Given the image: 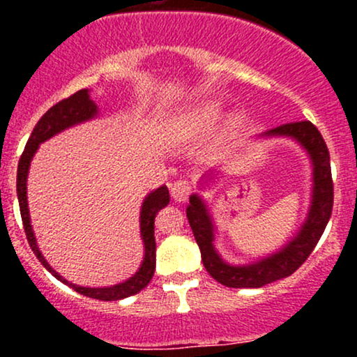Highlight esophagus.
I'll use <instances>...</instances> for the list:
<instances>
[{
  "label": "esophagus",
  "instance_id": "34e87169",
  "mask_svg": "<svg viewBox=\"0 0 357 357\" xmlns=\"http://www.w3.org/2000/svg\"><path fill=\"white\" fill-rule=\"evenodd\" d=\"M192 192V186L190 181H186V179H178V181H174L171 184V195H173V198L176 202L179 203H184L188 202V198L191 196Z\"/></svg>",
  "mask_w": 357,
  "mask_h": 357
}]
</instances>
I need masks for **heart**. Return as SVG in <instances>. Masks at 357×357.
<instances>
[{
  "label": "heart",
  "instance_id": "b5f03b06",
  "mask_svg": "<svg viewBox=\"0 0 357 357\" xmlns=\"http://www.w3.org/2000/svg\"><path fill=\"white\" fill-rule=\"evenodd\" d=\"M216 117H218L216 105H199V107L192 109L190 112L174 119V122L169 127L171 137L178 139V141H184V139L202 136V134L208 132L211 129Z\"/></svg>",
  "mask_w": 357,
  "mask_h": 357
}]
</instances>
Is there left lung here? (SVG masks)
Returning <instances> with one entry per match:
<instances>
[{
	"mask_svg": "<svg viewBox=\"0 0 357 357\" xmlns=\"http://www.w3.org/2000/svg\"><path fill=\"white\" fill-rule=\"evenodd\" d=\"M261 136L296 139L307 151L312 161V202H310L305 223L302 225L297 236H294L284 248L253 264L230 265L218 255L213 245L215 227H213L206 204L198 195L191 196L190 206L186 208V216L199 252H202L204 268L221 285L233 287V289H258V287L292 275L312 253L333 213L334 184L333 174H331L329 149L317 127L309 121L290 122V124H282L275 129H270Z\"/></svg>",
	"mask_w": 357,
	"mask_h": 357,
	"instance_id": "obj_1",
	"label": "left lung"
}]
</instances>
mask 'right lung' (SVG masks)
<instances>
[{"instance_id": "right-lung-1", "label": "right lung", "mask_w": 357, "mask_h": 357, "mask_svg": "<svg viewBox=\"0 0 357 357\" xmlns=\"http://www.w3.org/2000/svg\"><path fill=\"white\" fill-rule=\"evenodd\" d=\"M97 116V105L93 104V100H90L89 90L82 89L79 92H75L73 96L67 97V99L60 100L59 104H55L50 107L47 112L43 114V117L36 122L33 132H31L30 139H28L24 151L20 158L18 162V174H16V195H18V203H20V213H22L23 220V228L26 233V240L30 243L31 250L42 261V265L53 277L59 278L60 282L72 287L75 292L82 294V296H87L97 301H121V298L130 297L134 294L141 292L144 287L151 282V278L154 275L155 270V238H154V218L162 208L169 204V191L166 186L158 188L153 192L146 196L144 203L141 208V236L144 241V260H142L141 267L132 277L127 278L122 284L112 285V287H102V289H90V287H80L75 284H70L68 280H65L63 277L53 270L48 261L45 260L42 252L38 250L36 245L33 228L30 225V211H28V202H26V176L28 169H30V162L33 159V155L38 149V146L42 142L47 141L55 136V134L61 132V130L68 129V127L80 124V122L90 121Z\"/></svg>"}]
</instances>
